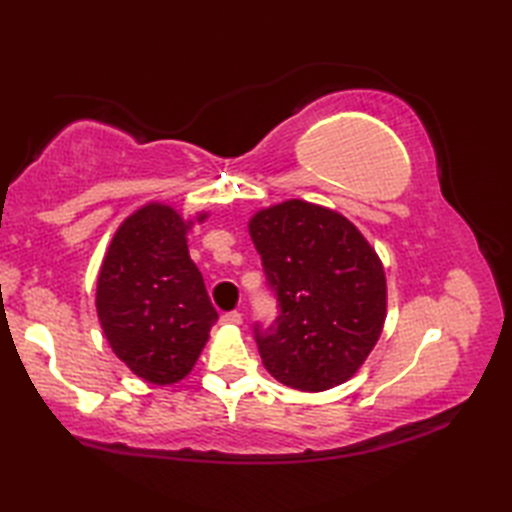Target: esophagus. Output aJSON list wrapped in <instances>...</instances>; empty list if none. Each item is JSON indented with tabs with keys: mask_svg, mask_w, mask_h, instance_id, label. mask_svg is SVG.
I'll return each mask as SVG.
<instances>
[{
	"mask_svg": "<svg viewBox=\"0 0 512 512\" xmlns=\"http://www.w3.org/2000/svg\"><path fill=\"white\" fill-rule=\"evenodd\" d=\"M222 323H226V325H242L244 317L239 312H226L224 317H222Z\"/></svg>",
	"mask_w": 512,
	"mask_h": 512,
	"instance_id": "esophagus-1",
	"label": "esophagus"
}]
</instances>
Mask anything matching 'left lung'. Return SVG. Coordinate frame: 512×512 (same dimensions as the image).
<instances>
[{
  "label": "left lung",
  "mask_w": 512,
  "mask_h": 512,
  "mask_svg": "<svg viewBox=\"0 0 512 512\" xmlns=\"http://www.w3.org/2000/svg\"><path fill=\"white\" fill-rule=\"evenodd\" d=\"M248 233L281 314L257 332L270 376L299 391L343 385L380 339L387 279L374 246L339 211L306 200L259 209Z\"/></svg>",
  "instance_id": "left-lung-1"
}]
</instances>
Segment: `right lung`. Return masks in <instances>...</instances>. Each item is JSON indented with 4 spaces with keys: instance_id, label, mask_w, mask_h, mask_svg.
<instances>
[{
    "instance_id": "right-lung-1",
    "label": "right lung",
    "mask_w": 512,
    "mask_h": 512,
    "mask_svg": "<svg viewBox=\"0 0 512 512\" xmlns=\"http://www.w3.org/2000/svg\"><path fill=\"white\" fill-rule=\"evenodd\" d=\"M209 211L182 217L147 202L116 228L96 279V314L112 352L151 385L187 378L217 312L193 264L187 233Z\"/></svg>"
}]
</instances>
